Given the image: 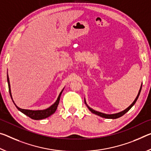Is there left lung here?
Listing matches in <instances>:
<instances>
[{
  "label": "left lung",
  "mask_w": 151,
  "mask_h": 151,
  "mask_svg": "<svg viewBox=\"0 0 151 151\" xmlns=\"http://www.w3.org/2000/svg\"><path fill=\"white\" fill-rule=\"evenodd\" d=\"M141 88H142V85H141V87H140V90H139V92H138L137 96H136V99H134V101H133L132 104L130 105V106L128 107V108H126V109H124V111H121V112H119V113H117V114H106L101 113V112L97 111H95V110L93 109L92 108H91L90 107H88V106H87V103H86V101H85V103L86 106H87L88 109H89L90 111H91L93 114H96V115H97V116H99L102 117V118H107V119H116V118H119V117L124 116V115L126 113V112H128V111H129V110H130V109L132 108V106H134V105L135 104V103L136 102V101H137L138 98V97H139V95H140V91H141Z\"/></svg>",
  "instance_id": "1"
}]
</instances>
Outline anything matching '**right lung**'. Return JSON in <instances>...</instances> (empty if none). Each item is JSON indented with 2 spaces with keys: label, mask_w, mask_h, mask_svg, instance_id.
I'll list each match as a JSON object with an SVG mask.
<instances>
[{
  "label": "right lung",
  "mask_w": 151,
  "mask_h": 151,
  "mask_svg": "<svg viewBox=\"0 0 151 151\" xmlns=\"http://www.w3.org/2000/svg\"><path fill=\"white\" fill-rule=\"evenodd\" d=\"M7 82H8V85H9V93H10L11 97L12 100H13V97H12V95H11V86H10V82H9V78L8 76V74H7ZM64 90V88L62 90V91L60 93V94L58 95V97L56 102L54 103L53 105H52L51 106L48 108L44 109V110H30V109H21L19 108V107H17L16 106V104L14 103L13 100V101L15 104V106L17 107L19 110L20 111L22 112L23 114H24L26 116H27L28 117H29L30 118H32L33 119H35V120H38V119H45L51 116V115L53 114L58 107L59 101H60V98L61 94L63 93Z\"/></svg>",
  "instance_id": "right-lung-1"
}]
</instances>
